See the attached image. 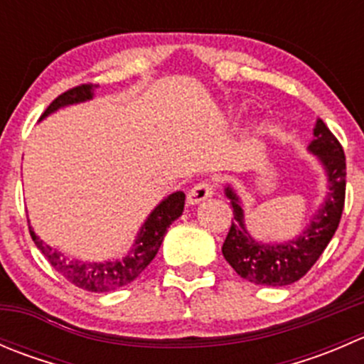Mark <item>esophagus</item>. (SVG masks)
<instances>
[{"label": "esophagus", "instance_id": "34e87169", "mask_svg": "<svg viewBox=\"0 0 364 364\" xmlns=\"http://www.w3.org/2000/svg\"><path fill=\"white\" fill-rule=\"evenodd\" d=\"M211 196H213V185L208 181H203L190 190L188 196H186V203L190 205H196V204H200L205 199H209Z\"/></svg>", "mask_w": 364, "mask_h": 364}]
</instances>
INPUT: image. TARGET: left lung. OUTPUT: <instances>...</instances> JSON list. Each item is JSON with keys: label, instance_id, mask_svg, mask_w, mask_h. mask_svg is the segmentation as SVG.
Returning <instances> with one entry per match:
<instances>
[{"label": "left lung", "instance_id": "1", "mask_svg": "<svg viewBox=\"0 0 364 364\" xmlns=\"http://www.w3.org/2000/svg\"><path fill=\"white\" fill-rule=\"evenodd\" d=\"M308 151L318 160L326 174L324 200L303 230L284 243H264L255 240L245 222V208L232 185L225 183L227 199L232 205V223L222 253L232 269L245 280L267 287H285L303 278L317 262L335 236L345 204V155L340 142L324 121H315L314 139Z\"/></svg>", "mask_w": 364, "mask_h": 364}]
</instances>
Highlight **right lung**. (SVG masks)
<instances>
[{"instance_id":"add662e5","label":"right lung","mask_w":364,"mask_h":364,"mask_svg":"<svg viewBox=\"0 0 364 364\" xmlns=\"http://www.w3.org/2000/svg\"><path fill=\"white\" fill-rule=\"evenodd\" d=\"M95 90H97V86H93V84H82V86H77L73 90L67 91V93L60 95L46 109V112L42 114L40 121L46 119L50 114L60 111V109L68 107V105L93 100ZM183 208H185V193L183 192H174L165 197V199H161L141 225V229H139L137 236L134 240V245H132L127 255L117 257V259H72V257L65 255V253L56 250L50 245L43 243L38 234H35L31 225H29V234H31L36 248L47 257L50 266L61 277L72 282L75 287L102 294V292H111L132 284L148 267V264L155 259V255L160 250V245L164 241L168 225L183 215Z\"/></svg>"}]
</instances>
